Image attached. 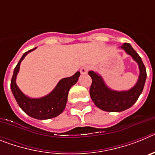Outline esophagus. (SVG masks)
I'll return each mask as SVG.
<instances>
[{
  "instance_id": "1",
  "label": "esophagus",
  "mask_w": 155,
  "mask_h": 155,
  "mask_svg": "<svg viewBox=\"0 0 155 155\" xmlns=\"http://www.w3.org/2000/svg\"><path fill=\"white\" fill-rule=\"evenodd\" d=\"M88 70H89V67L88 66H84V67H82L81 68L80 71L81 74H86L88 71Z\"/></svg>"
}]
</instances>
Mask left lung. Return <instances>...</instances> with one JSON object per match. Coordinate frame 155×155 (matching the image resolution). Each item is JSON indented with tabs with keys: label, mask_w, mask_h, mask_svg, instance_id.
<instances>
[{
	"label": "left lung",
	"mask_w": 155,
	"mask_h": 155,
	"mask_svg": "<svg viewBox=\"0 0 155 155\" xmlns=\"http://www.w3.org/2000/svg\"><path fill=\"white\" fill-rule=\"evenodd\" d=\"M129 55L137 62L140 68V76L137 83L130 90L126 91H115L109 89L105 85L101 77L94 71H89L88 74L91 76V82L90 87V96L97 107L106 112H122L130 108L141 94L147 78L146 68L141 58L130 43L125 42L122 45Z\"/></svg>",
	"instance_id": "left-lung-1"
}]
</instances>
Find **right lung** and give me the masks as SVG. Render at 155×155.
I'll use <instances>...</instances> for the list:
<instances>
[{
  "instance_id": "obj_1",
  "label": "right lung",
  "mask_w": 155,
  "mask_h": 155,
  "mask_svg": "<svg viewBox=\"0 0 155 155\" xmlns=\"http://www.w3.org/2000/svg\"><path fill=\"white\" fill-rule=\"evenodd\" d=\"M35 49V48H34L25 52L16 65L11 81V89L19 107L26 114L37 120H48L54 118L63 113L65 109L66 103L68 102L69 90L78 81L80 72L78 71L73 76L63 78L60 81L57 87L46 96L41 98H30L25 96L16 84V76L19 71L21 61L29 52Z\"/></svg>"
}]
</instances>
